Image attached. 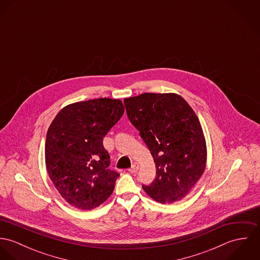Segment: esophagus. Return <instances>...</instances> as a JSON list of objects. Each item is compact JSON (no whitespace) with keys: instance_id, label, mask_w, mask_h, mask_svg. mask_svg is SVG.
<instances>
[{"instance_id":"esophagus-1","label":"esophagus","mask_w":260,"mask_h":260,"mask_svg":"<svg viewBox=\"0 0 260 260\" xmlns=\"http://www.w3.org/2000/svg\"><path fill=\"white\" fill-rule=\"evenodd\" d=\"M138 169H139V165H138L137 163H134V164L132 165V167L129 169V172H130V173H136V172L138 171Z\"/></svg>"}]
</instances>
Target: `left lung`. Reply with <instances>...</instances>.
<instances>
[{
  "label": "left lung",
  "instance_id": "1",
  "mask_svg": "<svg viewBox=\"0 0 260 260\" xmlns=\"http://www.w3.org/2000/svg\"><path fill=\"white\" fill-rule=\"evenodd\" d=\"M130 122L139 131L156 166V177L142 185L162 204L179 201L189 193L206 166V143L195 112L173 93H144L124 99Z\"/></svg>",
  "mask_w": 260,
  "mask_h": 260
}]
</instances>
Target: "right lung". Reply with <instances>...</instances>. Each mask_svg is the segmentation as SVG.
<instances>
[{"mask_svg": "<svg viewBox=\"0 0 260 260\" xmlns=\"http://www.w3.org/2000/svg\"><path fill=\"white\" fill-rule=\"evenodd\" d=\"M123 114L118 99L76 102L59 112L48 129L45 159L49 177L78 209L98 207L114 190L119 173L109 168L103 138Z\"/></svg>", "mask_w": 260, "mask_h": 260, "instance_id": "obj_1", "label": "right lung"}]
</instances>
